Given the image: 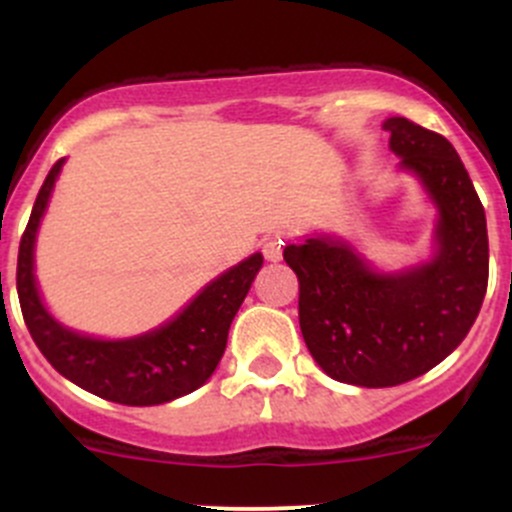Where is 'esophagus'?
<instances>
[{"label":"esophagus","instance_id":"34e87169","mask_svg":"<svg viewBox=\"0 0 512 512\" xmlns=\"http://www.w3.org/2000/svg\"><path fill=\"white\" fill-rule=\"evenodd\" d=\"M282 250H285V242H282L280 237H270V240H265V245H262V255H265L267 262H280Z\"/></svg>","mask_w":512,"mask_h":512}]
</instances>
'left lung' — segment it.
Returning a JSON list of instances; mask_svg holds the SVG:
<instances>
[{"label": "left lung", "mask_w": 512, "mask_h": 512, "mask_svg": "<svg viewBox=\"0 0 512 512\" xmlns=\"http://www.w3.org/2000/svg\"><path fill=\"white\" fill-rule=\"evenodd\" d=\"M399 170L436 210L431 257L379 270L337 232L285 247L299 280V329L324 374L384 389L426 374L466 339L488 287V227L456 148L414 121H384Z\"/></svg>", "instance_id": "8db88e82"}]
</instances>
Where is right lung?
<instances>
[{
    "label": "right lung",
    "mask_w": 512,
    "mask_h": 512,
    "mask_svg": "<svg viewBox=\"0 0 512 512\" xmlns=\"http://www.w3.org/2000/svg\"><path fill=\"white\" fill-rule=\"evenodd\" d=\"M64 163L56 160L46 175L19 242L17 292L34 344L61 376L116 404L158 406L200 389L223 359L227 332L265 262L262 255L225 270L151 332L123 339L76 332L49 312L34 272L36 235Z\"/></svg>",
    "instance_id": "add662e5"
}]
</instances>
